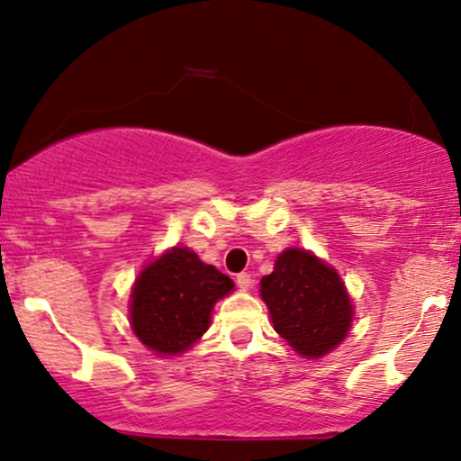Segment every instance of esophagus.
I'll use <instances>...</instances> for the list:
<instances>
[{"label": "esophagus", "mask_w": 461, "mask_h": 461, "mask_svg": "<svg viewBox=\"0 0 461 461\" xmlns=\"http://www.w3.org/2000/svg\"><path fill=\"white\" fill-rule=\"evenodd\" d=\"M236 285L240 287L242 292H247L249 287H251V275H249V273H240V275H236Z\"/></svg>", "instance_id": "obj_1"}]
</instances>
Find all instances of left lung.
<instances>
[{"label": "left lung", "mask_w": 461, "mask_h": 461, "mask_svg": "<svg viewBox=\"0 0 461 461\" xmlns=\"http://www.w3.org/2000/svg\"><path fill=\"white\" fill-rule=\"evenodd\" d=\"M262 301L275 330L304 358H320L346 339L354 307L339 273L304 249H285L262 276Z\"/></svg>", "instance_id": "1"}]
</instances>
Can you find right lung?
Masks as SVG:
<instances>
[{"label":"right lung","instance_id":"obj_1","mask_svg":"<svg viewBox=\"0 0 461 461\" xmlns=\"http://www.w3.org/2000/svg\"><path fill=\"white\" fill-rule=\"evenodd\" d=\"M234 290V281L203 264L186 247H174L149 262L131 294V329L148 350L180 354L210 326L219 298Z\"/></svg>","mask_w":461,"mask_h":461}]
</instances>
